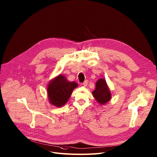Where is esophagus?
<instances>
[{
  "label": "esophagus",
  "mask_w": 157,
  "mask_h": 157,
  "mask_svg": "<svg viewBox=\"0 0 157 157\" xmlns=\"http://www.w3.org/2000/svg\"><path fill=\"white\" fill-rule=\"evenodd\" d=\"M88 80H85L84 82H82V85L84 86H87V85H88Z\"/></svg>",
  "instance_id": "34e87169"
}]
</instances>
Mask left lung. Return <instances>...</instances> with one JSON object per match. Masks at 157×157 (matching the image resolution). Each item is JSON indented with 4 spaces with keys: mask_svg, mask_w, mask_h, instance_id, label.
Returning <instances> with one entry per match:
<instances>
[{
    "mask_svg": "<svg viewBox=\"0 0 157 157\" xmlns=\"http://www.w3.org/2000/svg\"><path fill=\"white\" fill-rule=\"evenodd\" d=\"M95 100L101 105H104L111 99V93L104 79H99L96 82V88L93 92Z\"/></svg>",
    "mask_w": 157,
    "mask_h": 157,
    "instance_id": "8db88e82",
    "label": "left lung"
}]
</instances>
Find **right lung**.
<instances>
[{
  "label": "right lung",
  "instance_id": "obj_1",
  "mask_svg": "<svg viewBox=\"0 0 157 157\" xmlns=\"http://www.w3.org/2000/svg\"><path fill=\"white\" fill-rule=\"evenodd\" d=\"M78 86L76 82H70L63 75H60L52 79L48 85L47 93L52 105L60 107L67 103L72 91Z\"/></svg>",
  "mask_w": 157,
  "mask_h": 157
}]
</instances>
